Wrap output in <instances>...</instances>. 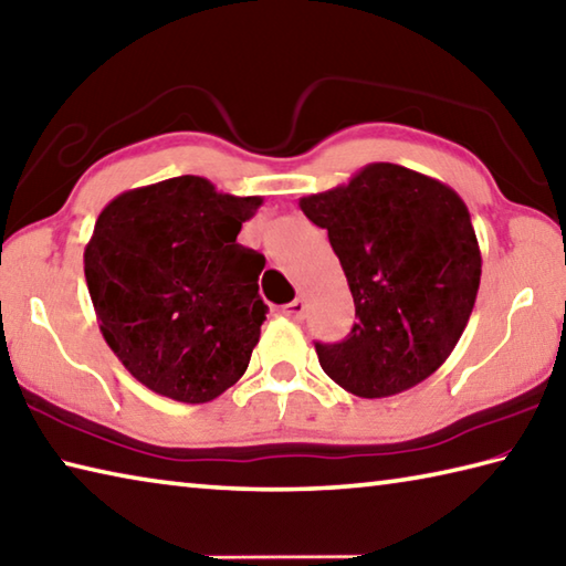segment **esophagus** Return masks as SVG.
<instances>
[{
	"label": "esophagus",
	"mask_w": 566,
	"mask_h": 566,
	"mask_svg": "<svg viewBox=\"0 0 566 566\" xmlns=\"http://www.w3.org/2000/svg\"><path fill=\"white\" fill-rule=\"evenodd\" d=\"M284 314L294 318V322H300V318L304 316V300H294L284 306Z\"/></svg>",
	"instance_id": "34e87169"
}]
</instances>
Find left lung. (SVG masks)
Returning <instances> with one entry per match:
<instances>
[{"label":"left lung","instance_id":"left-lung-1","mask_svg":"<svg viewBox=\"0 0 566 566\" xmlns=\"http://www.w3.org/2000/svg\"><path fill=\"white\" fill-rule=\"evenodd\" d=\"M300 208L328 232L356 306L344 342H316L324 374L361 398L426 381L460 342L480 286V244L460 195L423 172L371 163Z\"/></svg>","mask_w":566,"mask_h":566}]
</instances>
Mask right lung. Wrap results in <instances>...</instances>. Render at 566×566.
<instances>
[{
	"label": "right lung",
	"mask_w": 566,
	"mask_h": 566,
	"mask_svg": "<svg viewBox=\"0 0 566 566\" xmlns=\"http://www.w3.org/2000/svg\"><path fill=\"white\" fill-rule=\"evenodd\" d=\"M262 198L200 176L126 190L101 210L84 272L111 352L153 394L208 403L248 371L264 256L238 234Z\"/></svg>",
	"instance_id": "add662e5"
}]
</instances>
